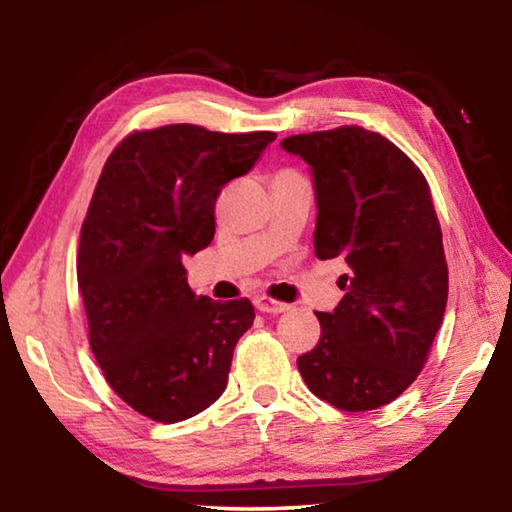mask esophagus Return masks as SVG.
Here are the masks:
<instances>
[{
	"label": "esophagus",
	"instance_id": "obj_1",
	"mask_svg": "<svg viewBox=\"0 0 512 512\" xmlns=\"http://www.w3.org/2000/svg\"><path fill=\"white\" fill-rule=\"evenodd\" d=\"M255 307L262 311V314H284V311L291 309L289 305H284V302H277V300H271L266 296H257Z\"/></svg>",
	"mask_w": 512,
	"mask_h": 512
}]
</instances>
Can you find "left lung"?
<instances>
[{"instance_id":"8db88e82","label":"left lung","mask_w":512,"mask_h":512,"mask_svg":"<svg viewBox=\"0 0 512 512\" xmlns=\"http://www.w3.org/2000/svg\"><path fill=\"white\" fill-rule=\"evenodd\" d=\"M280 146L309 164L318 259L343 257L345 291L318 311L320 341L298 359L309 391L341 411H372L420 375L443 325V232L422 171L361 126L293 135Z\"/></svg>"}]
</instances>
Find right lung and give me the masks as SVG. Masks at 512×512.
Segmentation results:
<instances>
[{"mask_svg":"<svg viewBox=\"0 0 512 512\" xmlns=\"http://www.w3.org/2000/svg\"><path fill=\"white\" fill-rule=\"evenodd\" d=\"M275 137L171 124L128 135L101 171L76 275L94 359L146 418L187 420L228 386L255 309L196 296L183 259L212 241L221 187L246 176Z\"/></svg>","mask_w":512,"mask_h":512,"instance_id":"1","label":"right lung"}]
</instances>
